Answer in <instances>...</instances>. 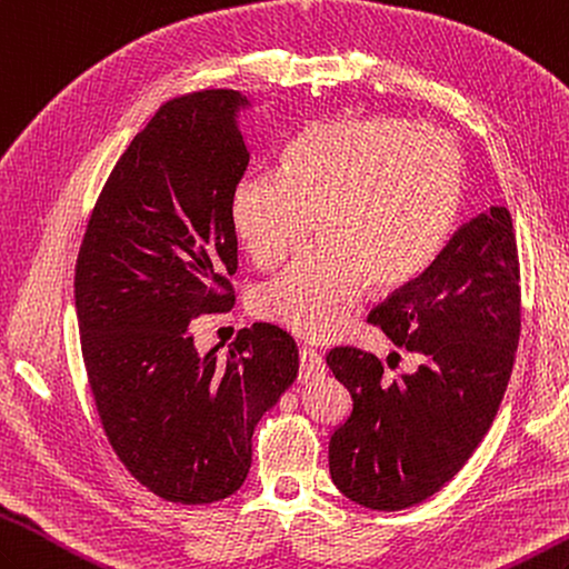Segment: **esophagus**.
I'll list each match as a JSON object with an SVG mask.
<instances>
[{
    "label": "esophagus",
    "mask_w": 569,
    "mask_h": 569,
    "mask_svg": "<svg viewBox=\"0 0 569 569\" xmlns=\"http://www.w3.org/2000/svg\"><path fill=\"white\" fill-rule=\"evenodd\" d=\"M323 375V358L313 348H299V380H311V377Z\"/></svg>",
    "instance_id": "34e87169"
}]
</instances>
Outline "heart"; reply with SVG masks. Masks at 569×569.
<instances>
[{
	"label": "heart",
	"instance_id": "obj_1",
	"mask_svg": "<svg viewBox=\"0 0 569 569\" xmlns=\"http://www.w3.org/2000/svg\"><path fill=\"white\" fill-rule=\"evenodd\" d=\"M465 166L458 143L409 119H323L282 148L280 170L236 180L229 219L258 268L301 250L252 295V311L305 338H333L368 289L426 270L458 221Z\"/></svg>",
	"mask_w": 569,
	"mask_h": 569
}]
</instances>
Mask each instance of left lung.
Segmentation results:
<instances>
[{"mask_svg":"<svg viewBox=\"0 0 569 569\" xmlns=\"http://www.w3.org/2000/svg\"><path fill=\"white\" fill-rule=\"evenodd\" d=\"M519 282L511 213L491 207L368 317L391 343L416 352L419 368L389 382L372 352H328L326 365L352 399L328 443L331 479L350 501L377 511L416 507L470 460L511 377Z\"/></svg>","mask_w":569,"mask_h":569,"instance_id":"1","label":"left lung"}]
</instances>
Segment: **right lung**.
<instances>
[{
	"label": "right lung",
	"mask_w": 569,
	"mask_h": 569,
	"mask_svg": "<svg viewBox=\"0 0 569 569\" xmlns=\"http://www.w3.org/2000/svg\"><path fill=\"white\" fill-rule=\"evenodd\" d=\"M246 107L236 90L162 104L113 166L74 264L99 421L126 470L174 503L221 501L246 482L252 431L299 370L295 338L272 323L241 328L226 358L199 352L189 331L233 307Z\"/></svg>",
	"instance_id": "1"
}]
</instances>
